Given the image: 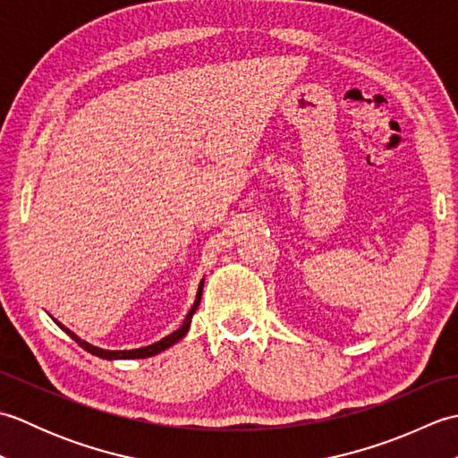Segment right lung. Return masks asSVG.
Masks as SVG:
<instances>
[{
	"label": "right lung",
	"instance_id": "right-lung-1",
	"mask_svg": "<svg viewBox=\"0 0 458 458\" xmlns=\"http://www.w3.org/2000/svg\"><path fill=\"white\" fill-rule=\"evenodd\" d=\"M200 295H202V284H200V287H199L197 301H194L192 309L189 310V315L184 317L182 325H181L177 330H174V333H171L169 336L161 338L159 343L149 344V346H143V348H135V350H102V348H96V346H92V344H89V343H84V340H81V338L76 336L74 333H71V330L64 328L61 323H56V325L61 327V328L64 330V333H66L68 336H71V338L74 340L76 344L82 346L84 350H89V352H90V354H94V356L108 358V360H115V358H148V356H153V354L161 352V350H165V348H169L171 344H174V343H177V340H181L184 335H187V330H189V327H191V318H192L194 310H197V307H199V303H200Z\"/></svg>",
	"mask_w": 458,
	"mask_h": 458
}]
</instances>
